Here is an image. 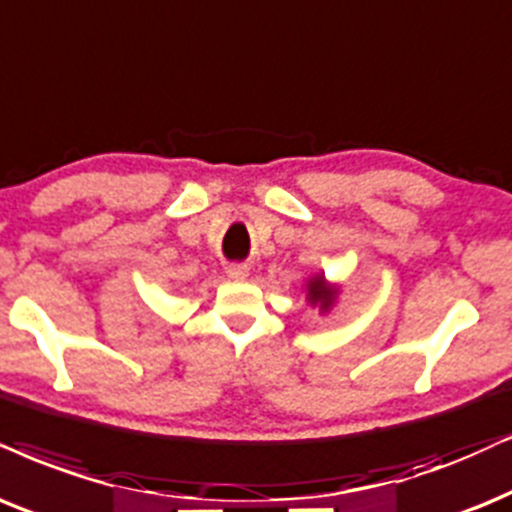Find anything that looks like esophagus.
<instances>
[{
  "instance_id": "esophagus-1",
  "label": "esophagus",
  "mask_w": 512,
  "mask_h": 512,
  "mask_svg": "<svg viewBox=\"0 0 512 512\" xmlns=\"http://www.w3.org/2000/svg\"><path fill=\"white\" fill-rule=\"evenodd\" d=\"M226 276L234 278V281H243L248 276V267L245 264H231V267H226Z\"/></svg>"
}]
</instances>
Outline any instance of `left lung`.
Segmentation results:
<instances>
[{"mask_svg":"<svg viewBox=\"0 0 512 512\" xmlns=\"http://www.w3.org/2000/svg\"><path fill=\"white\" fill-rule=\"evenodd\" d=\"M335 297H338V290H335L331 283H326L323 274H316L307 281V300L314 307H319L321 312H328L333 307Z\"/></svg>","mask_w":512,"mask_h":512,"instance_id":"8db88e82","label":"left lung"}]
</instances>
